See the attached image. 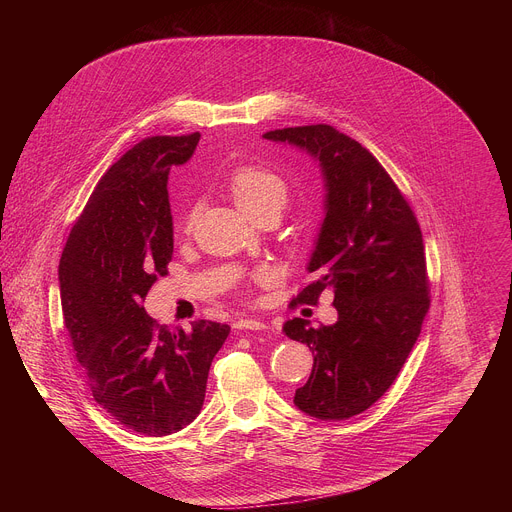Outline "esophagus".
<instances>
[{
  "mask_svg": "<svg viewBox=\"0 0 512 512\" xmlns=\"http://www.w3.org/2000/svg\"><path fill=\"white\" fill-rule=\"evenodd\" d=\"M235 328H239V330H267V324H263L255 318H239L235 322Z\"/></svg>",
  "mask_w": 512,
  "mask_h": 512,
  "instance_id": "1",
  "label": "esophagus"
}]
</instances>
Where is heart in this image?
I'll use <instances>...</instances> for the list:
<instances>
[{
  "label": "heart",
  "instance_id": "b5f03b06",
  "mask_svg": "<svg viewBox=\"0 0 512 512\" xmlns=\"http://www.w3.org/2000/svg\"><path fill=\"white\" fill-rule=\"evenodd\" d=\"M229 192L243 212H253L263 206L283 208L289 196L285 180L273 170L261 166H241L229 178ZM192 221V212L186 216V223ZM273 273L263 271L261 279H269Z\"/></svg>",
  "mask_w": 512,
  "mask_h": 512
}]
</instances>
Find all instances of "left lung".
<instances>
[{"instance_id":"8db88e82","label":"left lung","mask_w":512,"mask_h":512,"mask_svg":"<svg viewBox=\"0 0 512 512\" xmlns=\"http://www.w3.org/2000/svg\"><path fill=\"white\" fill-rule=\"evenodd\" d=\"M312 156L324 178V221L308 261L312 281L291 304L334 294L338 320L314 328L287 320V338L308 344L314 367L294 405L324 421L367 411L393 385L429 308L425 249L407 200L362 145L330 125L267 131Z\"/></svg>"}]
</instances>
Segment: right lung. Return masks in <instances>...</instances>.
<instances>
[{"label":"right lung","instance_id":"right-lung-1","mask_svg":"<svg viewBox=\"0 0 512 512\" xmlns=\"http://www.w3.org/2000/svg\"><path fill=\"white\" fill-rule=\"evenodd\" d=\"M200 133L139 141L99 180L58 265L64 326L95 401L145 435L184 429L202 409L227 324L160 326L141 302L168 275L174 227L172 166L186 164Z\"/></svg>","mask_w":512,"mask_h":512}]
</instances>
